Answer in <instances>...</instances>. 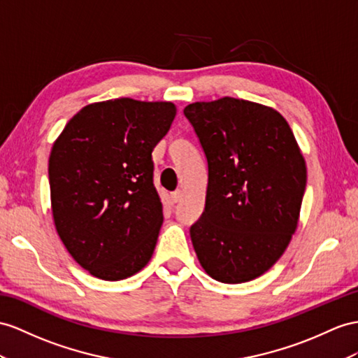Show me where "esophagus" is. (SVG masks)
<instances>
[{
  "mask_svg": "<svg viewBox=\"0 0 358 358\" xmlns=\"http://www.w3.org/2000/svg\"><path fill=\"white\" fill-rule=\"evenodd\" d=\"M171 198H172L173 203H178V201L182 198V190H176V192H172V194H171Z\"/></svg>",
  "mask_w": 358,
  "mask_h": 358,
  "instance_id": "34e87169",
  "label": "esophagus"
}]
</instances>
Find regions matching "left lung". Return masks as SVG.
<instances>
[{
    "instance_id": "obj_1",
    "label": "left lung",
    "mask_w": 358,
    "mask_h": 358,
    "mask_svg": "<svg viewBox=\"0 0 358 358\" xmlns=\"http://www.w3.org/2000/svg\"><path fill=\"white\" fill-rule=\"evenodd\" d=\"M208 163L206 207L190 227L204 271L239 284L269 271L296 231L307 168L277 110L224 96L185 108Z\"/></svg>"
}]
</instances>
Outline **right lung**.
I'll use <instances>...</instances> for the list:
<instances>
[{
    "instance_id": "right-lung-1",
    "label": "right lung",
    "mask_w": 358,
    "mask_h": 358,
    "mask_svg": "<svg viewBox=\"0 0 358 358\" xmlns=\"http://www.w3.org/2000/svg\"><path fill=\"white\" fill-rule=\"evenodd\" d=\"M176 115L169 101H101L72 116L52 145L56 231L71 257L99 280L131 277L152 257L163 207L151 154Z\"/></svg>"
}]
</instances>
